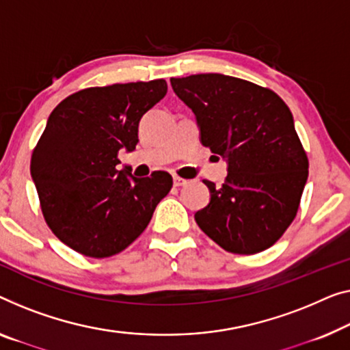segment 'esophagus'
Returning <instances> with one entry per match:
<instances>
[{"label": "esophagus", "mask_w": 350, "mask_h": 350, "mask_svg": "<svg viewBox=\"0 0 350 350\" xmlns=\"http://www.w3.org/2000/svg\"><path fill=\"white\" fill-rule=\"evenodd\" d=\"M173 180H174V187H184V185H187V182H189V180L182 179V177H179V176H174Z\"/></svg>", "instance_id": "esophagus-1"}]
</instances>
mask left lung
I'll return each instance as SVG.
<instances>
[{
	"label": "left lung",
	"instance_id": "1",
	"mask_svg": "<svg viewBox=\"0 0 350 350\" xmlns=\"http://www.w3.org/2000/svg\"><path fill=\"white\" fill-rule=\"evenodd\" d=\"M191 108L201 143L228 161L220 189L195 220L213 242L236 254L264 252L283 236L299 211L308 157L291 109L278 94L242 78L198 74L171 78Z\"/></svg>",
	"mask_w": 350,
	"mask_h": 350
}]
</instances>
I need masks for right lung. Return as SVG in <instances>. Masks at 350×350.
I'll return each instance as SVG.
<instances>
[{"instance_id":"1","label":"right lung","mask_w":350,"mask_h":350,"mask_svg":"<svg viewBox=\"0 0 350 350\" xmlns=\"http://www.w3.org/2000/svg\"><path fill=\"white\" fill-rule=\"evenodd\" d=\"M165 80L86 88L51 111L31 155V177L46 225L77 253H121L149 225L173 187L166 171L133 177L119 170L133 150L143 114L165 97Z\"/></svg>"}]
</instances>
